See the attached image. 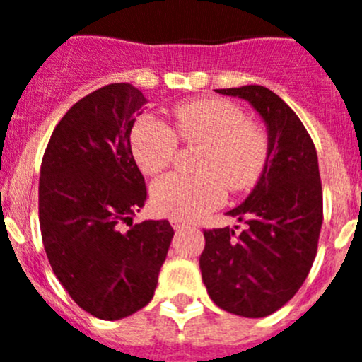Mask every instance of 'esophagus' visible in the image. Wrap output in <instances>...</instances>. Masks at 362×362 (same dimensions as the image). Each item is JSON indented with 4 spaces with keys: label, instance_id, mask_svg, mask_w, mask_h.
<instances>
[{
    "label": "esophagus",
    "instance_id": "obj_1",
    "mask_svg": "<svg viewBox=\"0 0 362 362\" xmlns=\"http://www.w3.org/2000/svg\"><path fill=\"white\" fill-rule=\"evenodd\" d=\"M171 227H173L175 230H180V228H187L189 223L182 221V219H178V218H171Z\"/></svg>",
    "mask_w": 362,
    "mask_h": 362
}]
</instances>
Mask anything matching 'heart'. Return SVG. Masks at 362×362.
Listing matches in <instances>:
<instances>
[{
    "label": "heart",
    "instance_id": "b5f03b06",
    "mask_svg": "<svg viewBox=\"0 0 362 362\" xmlns=\"http://www.w3.org/2000/svg\"><path fill=\"white\" fill-rule=\"evenodd\" d=\"M173 127L171 130L150 117H141L130 132L134 157L146 175L160 173L171 164L178 139L204 146L197 160L202 175L170 173L153 184L151 204L162 214L200 218L223 204L225 187L232 192L250 189L268 164V135L230 101L198 100L178 105L173 110Z\"/></svg>",
    "mask_w": 362,
    "mask_h": 362
}]
</instances>
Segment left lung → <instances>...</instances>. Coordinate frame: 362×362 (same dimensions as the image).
Here are the masks:
<instances>
[{
	"label": "left lung",
	"instance_id": "8db88e82",
	"mask_svg": "<svg viewBox=\"0 0 362 362\" xmlns=\"http://www.w3.org/2000/svg\"><path fill=\"white\" fill-rule=\"evenodd\" d=\"M216 90L246 100L261 114L269 157L248 198L227 212L246 223L245 230L204 232L202 279L223 310L264 318L296 295L316 257L323 223L318 155L302 121L273 90L262 86Z\"/></svg>",
	"mask_w": 362,
	"mask_h": 362
}]
</instances>
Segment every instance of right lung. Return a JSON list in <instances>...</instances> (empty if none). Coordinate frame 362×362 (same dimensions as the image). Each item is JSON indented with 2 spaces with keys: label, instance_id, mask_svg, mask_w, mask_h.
Here are the masks:
<instances>
[{
  "label": "right lung",
  "instance_id": "1",
  "mask_svg": "<svg viewBox=\"0 0 362 362\" xmlns=\"http://www.w3.org/2000/svg\"><path fill=\"white\" fill-rule=\"evenodd\" d=\"M146 98L132 83L87 94L59 121L39 178V221L53 273L100 320L127 318L153 298L173 228L132 223L146 185L130 132Z\"/></svg>",
  "mask_w": 362,
  "mask_h": 362
}]
</instances>
